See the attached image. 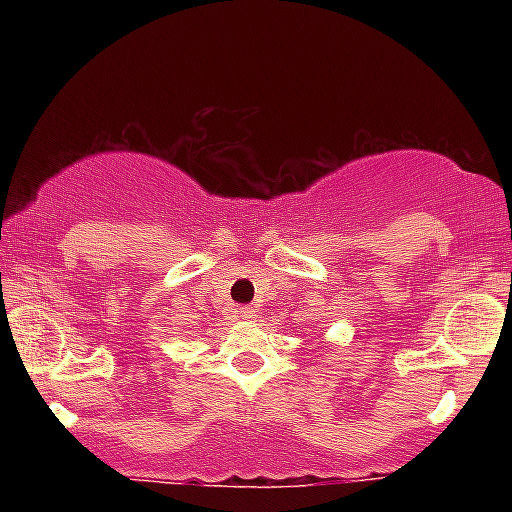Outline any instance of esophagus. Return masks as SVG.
Returning a JSON list of instances; mask_svg holds the SVG:
<instances>
[{
    "mask_svg": "<svg viewBox=\"0 0 512 512\" xmlns=\"http://www.w3.org/2000/svg\"><path fill=\"white\" fill-rule=\"evenodd\" d=\"M236 315L240 320H252V317H257V310L255 308H238Z\"/></svg>",
    "mask_w": 512,
    "mask_h": 512,
    "instance_id": "esophagus-1",
    "label": "esophagus"
}]
</instances>
